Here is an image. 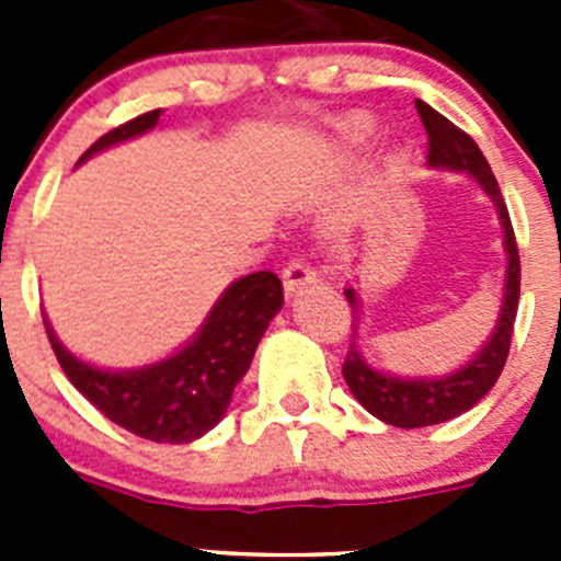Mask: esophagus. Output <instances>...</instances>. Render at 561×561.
Listing matches in <instances>:
<instances>
[{"label": "esophagus", "instance_id": "obj_1", "mask_svg": "<svg viewBox=\"0 0 561 561\" xmlns=\"http://www.w3.org/2000/svg\"><path fill=\"white\" fill-rule=\"evenodd\" d=\"M317 280V272L311 270L309 264H306L304 257H291L289 264H286L284 270V289L289 291V295H295L297 289H304V286L314 284Z\"/></svg>", "mask_w": 561, "mask_h": 561}]
</instances>
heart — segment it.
Wrapping results in <instances>:
<instances>
[{"label": "heart", "instance_id": "obj_1", "mask_svg": "<svg viewBox=\"0 0 561 561\" xmlns=\"http://www.w3.org/2000/svg\"><path fill=\"white\" fill-rule=\"evenodd\" d=\"M370 131H374V123H370L365 114H354V117H348V121L340 123L342 140L351 142V146H359V142L368 140Z\"/></svg>", "mask_w": 561, "mask_h": 561}]
</instances>
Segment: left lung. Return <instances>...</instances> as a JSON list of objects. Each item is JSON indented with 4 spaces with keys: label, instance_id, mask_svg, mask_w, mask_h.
<instances>
[{
    "label": "left lung",
    "instance_id": "1",
    "mask_svg": "<svg viewBox=\"0 0 561 561\" xmlns=\"http://www.w3.org/2000/svg\"><path fill=\"white\" fill-rule=\"evenodd\" d=\"M415 108L421 114V123L427 128V162L433 168H447V171H466L483 187V193L494 202L503 225V247L508 255L505 264V289H503V306H500L497 325H494L492 336L485 340L483 348L466 362L463 368L453 370L447 376H424V379H401V376L381 374V370L370 368L368 362L362 359L359 345L356 340L351 342L348 356L342 362V376L348 381L351 393L359 401L362 408L381 419L385 424L393 427L415 430V427H433L440 421H449L455 415L472 410L489 390L494 388L497 376L503 374V365L508 359V348H512L514 320H517V304H519V252L517 238H514L512 219H508V207L503 202L497 180H494L492 168L485 162L483 151L478 142L466 131H460L455 123H449L444 114L435 112L424 101H415ZM351 309H354V336L359 329V311L362 300L356 295L354 286L345 289Z\"/></svg>",
    "mask_w": 561,
    "mask_h": 561
}]
</instances>
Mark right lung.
Segmentation results:
<instances>
[{
    "instance_id": "1",
    "label": "right lung",
    "mask_w": 561,
    "mask_h": 561,
    "mask_svg": "<svg viewBox=\"0 0 561 561\" xmlns=\"http://www.w3.org/2000/svg\"><path fill=\"white\" fill-rule=\"evenodd\" d=\"M160 108L103 134L81 162L108 146L140 137L157 126ZM284 306V284L275 272L238 277L213 306L199 334L168 359L131 370H103L64 348L44 320L49 345L67 379L108 421L157 444H191L225 419L232 390L244 379L272 317Z\"/></svg>"
}]
</instances>
